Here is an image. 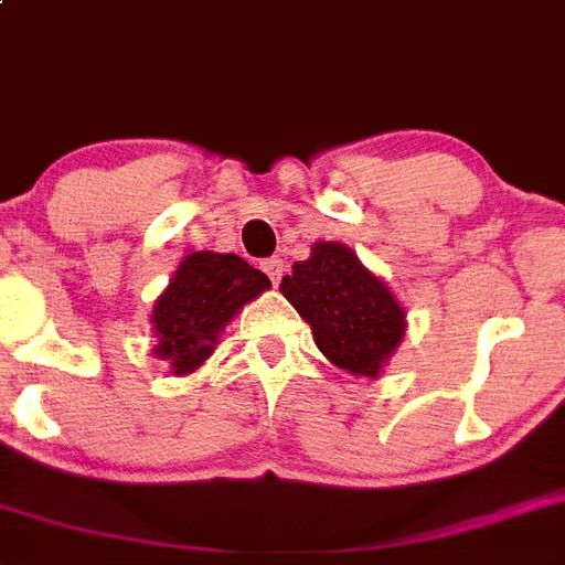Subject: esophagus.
Masks as SVG:
<instances>
[{"instance_id":"34e87169","label":"esophagus","mask_w":565,"mask_h":565,"mask_svg":"<svg viewBox=\"0 0 565 565\" xmlns=\"http://www.w3.org/2000/svg\"><path fill=\"white\" fill-rule=\"evenodd\" d=\"M264 273L269 276V281L278 284L284 278V273H287V262H284V258H267V262H264Z\"/></svg>"}]
</instances>
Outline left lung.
<instances>
[{"label": "left lung", "mask_w": 565, "mask_h": 565, "mask_svg": "<svg viewBox=\"0 0 565 565\" xmlns=\"http://www.w3.org/2000/svg\"><path fill=\"white\" fill-rule=\"evenodd\" d=\"M281 292L312 327L318 350L355 377L381 375L406 335V310L390 284L341 242L312 244Z\"/></svg>", "instance_id": "8db88e82"}]
</instances>
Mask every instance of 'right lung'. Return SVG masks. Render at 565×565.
I'll return each mask as SVG.
<instances>
[{
  "instance_id": "obj_1",
  "label": "right lung",
  "mask_w": 565,
  "mask_h": 565,
  "mask_svg": "<svg viewBox=\"0 0 565 565\" xmlns=\"http://www.w3.org/2000/svg\"><path fill=\"white\" fill-rule=\"evenodd\" d=\"M273 287L262 269L235 253H190L153 303V355L173 375L199 370L222 338L224 327L249 301Z\"/></svg>"
}]
</instances>
